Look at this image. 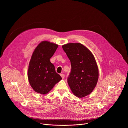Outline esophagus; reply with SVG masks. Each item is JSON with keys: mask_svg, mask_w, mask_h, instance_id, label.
Listing matches in <instances>:
<instances>
[{"mask_svg": "<svg viewBox=\"0 0 128 128\" xmlns=\"http://www.w3.org/2000/svg\"><path fill=\"white\" fill-rule=\"evenodd\" d=\"M60 76H61V78L63 79V78H65V75L64 74H60Z\"/></svg>", "mask_w": 128, "mask_h": 128, "instance_id": "obj_1", "label": "esophagus"}]
</instances>
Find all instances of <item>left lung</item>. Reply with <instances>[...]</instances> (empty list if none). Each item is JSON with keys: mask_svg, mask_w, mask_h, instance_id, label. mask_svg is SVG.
Returning <instances> with one entry per match:
<instances>
[{"mask_svg": "<svg viewBox=\"0 0 128 128\" xmlns=\"http://www.w3.org/2000/svg\"><path fill=\"white\" fill-rule=\"evenodd\" d=\"M62 48L71 62L67 82L72 93L79 98L89 95L96 86L99 76L93 54L80 43L67 44Z\"/></svg>", "mask_w": 128, "mask_h": 128, "instance_id": "left-lung-1", "label": "left lung"}]
</instances>
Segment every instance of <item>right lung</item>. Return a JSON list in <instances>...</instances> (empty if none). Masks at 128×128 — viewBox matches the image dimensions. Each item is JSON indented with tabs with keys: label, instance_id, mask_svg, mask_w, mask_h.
Listing matches in <instances>:
<instances>
[{
	"label": "right lung",
	"instance_id": "1",
	"mask_svg": "<svg viewBox=\"0 0 128 128\" xmlns=\"http://www.w3.org/2000/svg\"><path fill=\"white\" fill-rule=\"evenodd\" d=\"M58 46L56 44L43 41L33 52L29 64L28 78L36 92L47 94L62 79L50 60Z\"/></svg>",
	"mask_w": 128,
	"mask_h": 128
}]
</instances>
